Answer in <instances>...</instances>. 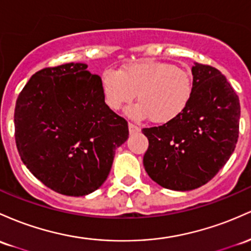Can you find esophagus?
Instances as JSON below:
<instances>
[{"label": "esophagus", "mask_w": 251, "mask_h": 251, "mask_svg": "<svg viewBox=\"0 0 251 251\" xmlns=\"http://www.w3.org/2000/svg\"><path fill=\"white\" fill-rule=\"evenodd\" d=\"M128 131H130V133L131 134H133V133H138V132L140 131V128L138 127V126H136V125H133V124H128Z\"/></svg>", "instance_id": "34e87169"}]
</instances>
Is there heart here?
<instances>
[{"label": "heart", "instance_id": "b5f03b06", "mask_svg": "<svg viewBox=\"0 0 251 251\" xmlns=\"http://www.w3.org/2000/svg\"><path fill=\"white\" fill-rule=\"evenodd\" d=\"M104 102L118 111L136 98L138 103L128 107L132 119L150 118L155 124H168L186 111L193 94L192 75L174 64L155 60L131 63L119 71L107 69L100 78Z\"/></svg>", "mask_w": 251, "mask_h": 251}]
</instances>
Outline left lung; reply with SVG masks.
I'll return each instance as SVG.
<instances>
[{"instance_id": "obj_1", "label": "left lung", "mask_w": 251, "mask_h": 251, "mask_svg": "<svg viewBox=\"0 0 251 251\" xmlns=\"http://www.w3.org/2000/svg\"><path fill=\"white\" fill-rule=\"evenodd\" d=\"M193 94L177 119L143 128L149 148L143 158L151 180L163 188L192 191L207 183L232 155L241 106L226 77L210 65L192 67Z\"/></svg>"}]
</instances>
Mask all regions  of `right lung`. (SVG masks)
<instances>
[{
    "instance_id": "right-lung-1",
    "label": "right lung",
    "mask_w": 251,
    "mask_h": 251,
    "mask_svg": "<svg viewBox=\"0 0 251 251\" xmlns=\"http://www.w3.org/2000/svg\"><path fill=\"white\" fill-rule=\"evenodd\" d=\"M87 68L67 63L35 73L14 113L21 161L46 187L69 197L100 188L115 149L128 138L126 120L104 103L100 76Z\"/></svg>"
}]
</instances>
